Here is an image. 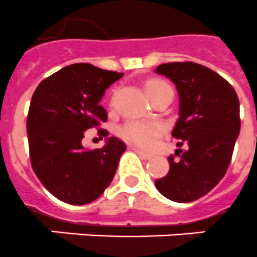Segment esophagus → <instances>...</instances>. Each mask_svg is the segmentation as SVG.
Listing matches in <instances>:
<instances>
[{"mask_svg": "<svg viewBox=\"0 0 257 257\" xmlns=\"http://www.w3.org/2000/svg\"><path fill=\"white\" fill-rule=\"evenodd\" d=\"M133 150H135L136 153L139 154L140 157L144 158V160H150V158H152V154L147 153V152H144V150L139 149V148H133Z\"/></svg>", "mask_w": 257, "mask_h": 257, "instance_id": "1", "label": "esophagus"}]
</instances>
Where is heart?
<instances>
[{"label":"heart","mask_w":257,"mask_h":257,"mask_svg":"<svg viewBox=\"0 0 257 257\" xmlns=\"http://www.w3.org/2000/svg\"><path fill=\"white\" fill-rule=\"evenodd\" d=\"M169 85L162 80H154L148 81L147 91L149 96L158 91L160 88ZM164 131V126L158 122L152 121H128L125 122L118 128V135L121 136L125 141L131 144H135L137 147L141 148H150L156 143V140L160 137V135Z\"/></svg>","instance_id":"heart-1"}]
</instances>
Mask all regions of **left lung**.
<instances>
[{
  "mask_svg": "<svg viewBox=\"0 0 257 257\" xmlns=\"http://www.w3.org/2000/svg\"><path fill=\"white\" fill-rule=\"evenodd\" d=\"M160 75L177 85L179 117L172 136L186 144L169 156V173L156 187L170 201L189 203L211 191L224 177L240 132L239 99L232 85L215 71L194 62L160 64Z\"/></svg>",
  "mask_w": 257,
  "mask_h": 257,
  "instance_id": "left-lung-1",
  "label": "left lung"
}]
</instances>
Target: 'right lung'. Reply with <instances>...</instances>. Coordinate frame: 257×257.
<instances>
[{"label": "right lung", "mask_w": 257, "mask_h": 257, "mask_svg": "<svg viewBox=\"0 0 257 257\" xmlns=\"http://www.w3.org/2000/svg\"><path fill=\"white\" fill-rule=\"evenodd\" d=\"M122 75L75 63L42 80L33 93L26 122L31 166L59 201L91 203L112 182L126 145L109 137L103 148L85 150L81 140L92 128L108 136L100 128L108 116L99 101Z\"/></svg>", "instance_id": "add662e5"}]
</instances>
